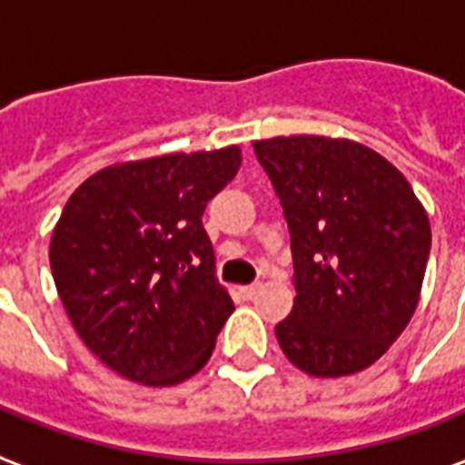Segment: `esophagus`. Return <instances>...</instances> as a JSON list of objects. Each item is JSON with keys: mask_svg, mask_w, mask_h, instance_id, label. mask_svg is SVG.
<instances>
[{"mask_svg": "<svg viewBox=\"0 0 465 465\" xmlns=\"http://www.w3.org/2000/svg\"><path fill=\"white\" fill-rule=\"evenodd\" d=\"M259 291H261V283H249V285H243V288H239V293H242L243 298H253Z\"/></svg>", "mask_w": 465, "mask_h": 465, "instance_id": "34e87169", "label": "esophagus"}]
</instances>
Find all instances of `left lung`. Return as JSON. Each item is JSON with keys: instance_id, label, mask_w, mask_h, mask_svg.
<instances>
[{"instance_id": "obj_1", "label": "left lung", "mask_w": 465, "mask_h": 465, "mask_svg": "<svg viewBox=\"0 0 465 465\" xmlns=\"http://www.w3.org/2000/svg\"><path fill=\"white\" fill-rule=\"evenodd\" d=\"M253 153L283 206L293 311L281 350L312 377L377 362L414 315L431 226L404 174L352 140L273 137Z\"/></svg>"}]
</instances>
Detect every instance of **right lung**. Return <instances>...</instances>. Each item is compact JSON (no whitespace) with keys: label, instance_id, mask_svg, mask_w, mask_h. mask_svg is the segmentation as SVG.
<instances>
[{"label":"right lung","instance_id":"obj_1","mask_svg":"<svg viewBox=\"0 0 465 465\" xmlns=\"http://www.w3.org/2000/svg\"><path fill=\"white\" fill-rule=\"evenodd\" d=\"M239 167V147L163 154L95 172L66 202L51 273L75 332L113 372L170 387L212 357L233 302L202 214Z\"/></svg>","mask_w":465,"mask_h":465}]
</instances>
